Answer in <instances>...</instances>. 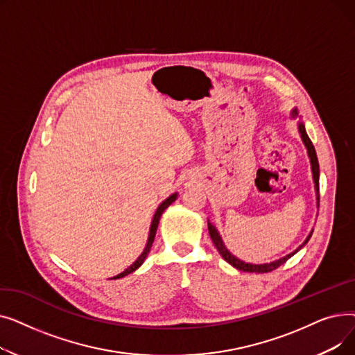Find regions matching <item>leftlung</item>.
I'll return each mask as SVG.
<instances>
[{"mask_svg":"<svg viewBox=\"0 0 355 355\" xmlns=\"http://www.w3.org/2000/svg\"><path fill=\"white\" fill-rule=\"evenodd\" d=\"M292 116H293V118H295V116H297V110H296V109H293V110H292ZM297 129H300V134H301L302 142H304V144H305V146H306L308 157H309V161H311L312 177H313V182H315L316 204H318V206H320V193H318V191H320V164H318V158H316L315 148H313V145H312V142H311V139H309V137H308V134H306V130H305V125H304L302 122H300V123H297ZM207 225H209V233H210V237H211V240H213V243H214L216 249H217V250H218V253L221 254V257L225 259L227 263H230L233 268H236V269H239V270H243V272H252V273H268V272L275 270L276 268H279L281 265H284L289 257H292V256H293L297 250H300L304 245H306V243H308V240H309V239H311V236H312V232H311V233H309V236L306 237V240L304 241V245H302V246H300V248H297L295 252L289 253L288 256H285V257H282V259L275 260V262H270V263H263V265H252V263H246V262H243V260H240V259H237L236 256H233V254L227 250V248L225 246V243H223L221 236H220V233L217 232V229L211 225L210 221L207 223Z\"/></svg>","mask_w":355,"mask_h":355,"instance_id":"obj_1","label":"left lung"}]
</instances>
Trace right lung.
Returning <instances> with one entry per match:
<instances>
[{
  "label": "right lung",
  "mask_w": 355,
  "mask_h": 355,
  "mask_svg": "<svg viewBox=\"0 0 355 355\" xmlns=\"http://www.w3.org/2000/svg\"><path fill=\"white\" fill-rule=\"evenodd\" d=\"M177 196H178V193H174L173 196H170L168 197L166 200H164L161 204H159V207L157 209V211H155V214H154V217H153V221H151V227H149V234H148V241H146V246H145V249H144V252L139 254V257L135 260V262L130 265L128 269H125L122 273H119V275H116V276H114L112 279H119V277H123V276H126V275H129V273H132V272H135L142 263H144V260H145V257L148 256V253H149V250H151V248H153V243H154V239H155V233H157V229H158V223H159V218H161V216H162V213H164V210L168 207V206H171V202H174L175 200H177Z\"/></svg>",
  "instance_id": "add662e5"
}]
</instances>
